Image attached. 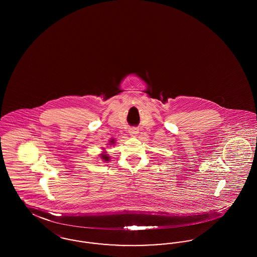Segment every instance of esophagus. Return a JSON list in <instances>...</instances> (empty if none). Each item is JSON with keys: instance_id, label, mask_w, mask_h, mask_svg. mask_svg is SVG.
<instances>
[{"instance_id": "obj_1", "label": "esophagus", "mask_w": 257, "mask_h": 257, "mask_svg": "<svg viewBox=\"0 0 257 257\" xmlns=\"http://www.w3.org/2000/svg\"><path fill=\"white\" fill-rule=\"evenodd\" d=\"M129 133L132 135V136H136V135L139 133V130H138V128L133 127V128H130V130H129Z\"/></svg>"}]
</instances>
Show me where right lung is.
<instances>
[{"label": "right lung", "instance_id": "add662e5", "mask_svg": "<svg viewBox=\"0 0 257 257\" xmlns=\"http://www.w3.org/2000/svg\"><path fill=\"white\" fill-rule=\"evenodd\" d=\"M110 143H111V144H113V141H110ZM101 157H102V159L105 160V161H109V157H108L107 155L102 154V156H101Z\"/></svg>", "mask_w": 257, "mask_h": 257}]
</instances>
